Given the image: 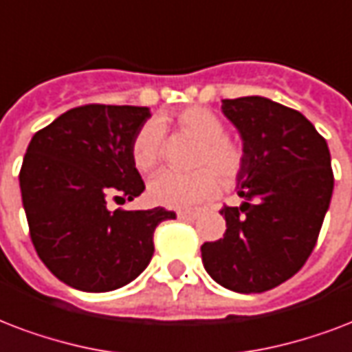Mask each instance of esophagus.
I'll use <instances>...</instances> for the list:
<instances>
[{"label": "esophagus", "instance_id": "1", "mask_svg": "<svg viewBox=\"0 0 352 352\" xmlns=\"http://www.w3.org/2000/svg\"><path fill=\"white\" fill-rule=\"evenodd\" d=\"M199 216V212L195 210H179L177 212V218L179 219H184V221H192Z\"/></svg>", "mask_w": 352, "mask_h": 352}]
</instances>
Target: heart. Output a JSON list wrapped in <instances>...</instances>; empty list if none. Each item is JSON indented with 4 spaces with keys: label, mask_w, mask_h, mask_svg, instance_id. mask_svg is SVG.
<instances>
[{
    "label": "heart",
    "mask_w": 352,
    "mask_h": 352,
    "mask_svg": "<svg viewBox=\"0 0 352 352\" xmlns=\"http://www.w3.org/2000/svg\"><path fill=\"white\" fill-rule=\"evenodd\" d=\"M164 123V120H160ZM160 123L142 125L133 140V162L136 170L146 173L158 164L162 157L164 131ZM177 127L201 142L195 153V166H205L192 173L158 171L147 184L151 203L168 208H190L218 194L223 181L227 184L240 177L245 164V151L240 142L225 133L221 118L205 107H188L175 116ZM224 179H221V177Z\"/></svg>",
    "instance_id": "obj_1"
}]
</instances>
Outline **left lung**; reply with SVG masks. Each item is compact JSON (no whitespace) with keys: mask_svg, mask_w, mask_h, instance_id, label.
<instances>
[{"mask_svg":"<svg viewBox=\"0 0 352 352\" xmlns=\"http://www.w3.org/2000/svg\"><path fill=\"white\" fill-rule=\"evenodd\" d=\"M245 164L243 203L223 206V238L201 245L206 273L238 294H262L301 270L316 248L334 188L325 138L301 112L272 99H223Z\"/></svg>","mask_w":352,"mask_h":352,"instance_id":"obj_1","label":"left lung"}]
</instances>
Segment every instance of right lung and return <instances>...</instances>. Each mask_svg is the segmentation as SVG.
<instances>
[{
  "label": "right lung",
  "instance_id": "1",
  "mask_svg": "<svg viewBox=\"0 0 352 352\" xmlns=\"http://www.w3.org/2000/svg\"><path fill=\"white\" fill-rule=\"evenodd\" d=\"M151 112L131 104H85L40 129L27 147L20 190L31 240L58 280L82 292H111L151 262L153 232L175 218L162 206L109 210L133 201L144 181L133 140Z\"/></svg>",
  "mask_w": 352,
  "mask_h": 352
}]
</instances>
